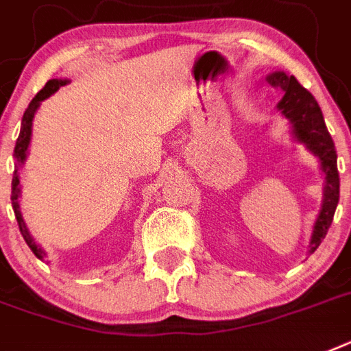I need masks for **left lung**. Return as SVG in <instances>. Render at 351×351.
<instances>
[{
	"label": "left lung",
	"instance_id": "1",
	"mask_svg": "<svg viewBox=\"0 0 351 351\" xmlns=\"http://www.w3.org/2000/svg\"><path fill=\"white\" fill-rule=\"evenodd\" d=\"M265 80L283 91L276 109L289 121V132L292 140L305 145L306 150L317 158L319 170L325 179L319 215L315 219L311 242H308V254H312L328 233L339 202L337 152H335L334 140L325 125L321 107L317 106L311 93L298 82L296 77L287 75L285 71H273L265 77Z\"/></svg>",
	"mask_w": 351,
	"mask_h": 351
}]
</instances>
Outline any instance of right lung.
Returning <instances> with one entry per match:
<instances>
[{"mask_svg":"<svg viewBox=\"0 0 351 351\" xmlns=\"http://www.w3.org/2000/svg\"><path fill=\"white\" fill-rule=\"evenodd\" d=\"M69 80L68 78H51L46 82V86L37 93L36 97L32 98V102L28 104V109L23 114L21 120V130H19V138L16 141V149H14V158H16V167H14V178H12V208L14 213H16L17 224H19V231H21L23 239L28 244V247L34 251L39 260H45L46 251L40 247L36 242V239L32 237L30 231H28V226H26L25 219H23L21 206H19V197H21V182H19V169H23V165L26 163V158H28V147H30L32 140V123H34V117H36L37 109L40 107V102H45L46 98H50L53 93L59 91L62 86H66Z\"/></svg>","mask_w":351,"mask_h":351,"instance_id":"obj_1","label":"right lung"}]
</instances>
